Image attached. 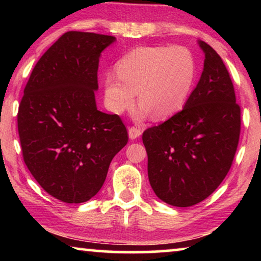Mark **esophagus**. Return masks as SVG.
Returning a JSON list of instances; mask_svg holds the SVG:
<instances>
[{
    "instance_id": "34e87169",
    "label": "esophagus",
    "mask_w": 261,
    "mask_h": 261,
    "mask_svg": "<svg viewBox=\"0 0 261 261\" xmlns=\"http://www.w3.org/2000/svg\"><path fill=\"white\" fill-rule=\"evenodd\" d=\"M141 136V130L138 129V127L136 126H131L129 129V138L135 140L137 138H139V137Z\"/></svg>"
}]
</instances>
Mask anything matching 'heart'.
Returning a JSON list of instances; mask_svg holds the SVG:
<instances>
[{"mask_svg":"<svg viewBox=\"0 0 261 261\" xmlns=\"http://www.w3.org/2000/svg\"><path fill=\"white\" fill-rule=\"evenodd\" d=\"M116 69L117 74L106 77V102L112 112L121 114L134 105L138 92V120L151 113L155 120L177 113L196 78V62L182 46L137 47L118 61Z\"/></svg>","mask_w":261,"mask_h":261,"instance_id":"heart-1","label":"heart"}]
</instances>
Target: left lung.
I'll list each match as a JSON object with an SVG mask.
<instances>
[{
    "instance_id": "1",
    "label": "left lung",
    "mask_w": 261,
    "mask_h": 261,
    "mask_svg": "<svg viewBox=\"0 0 261 261\" xmlns=\"http://www.w3.org/2000/svg\"><path fill=\"white\" fill-rule=\"evenodd\" d=\"M204 70L183 109L143 134L149 184L159 199L189 207L226 177L241 132V108L223 61L199 40Z\"/></svg>"
}]
</instances>
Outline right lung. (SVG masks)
<instances>
[{"mask_svg":"<svg viewBox=\"0 0 261 261\" xmlns=\"http://www.w3.org/2000/svg\"><path fill=\"white\" fill-rule=\"evenodd\" d=\"M112 35L70 31L35 64L17 121L26 167L47 193L68 204L100 191L113 158L127 143L118 115L95 103L99 59Z\"/></svg>","mask_w":261,"mask_h":261,"instance_id":"obj_1","label":"right lung"}]
</instances>
